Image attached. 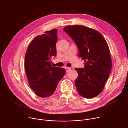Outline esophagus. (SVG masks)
I'll return each instance as SVG.
<instances>
[{"label": "esophagus", "mask_w": 128, "mask_h": 128, "mask_svg": "<svg viewBox=\"0 0 128 128\" xmlns=\"http://www.w3.org/2000/svg\"><path fill=\"white\" fill-rule=\"evenodd\" d=\"M65 70H66V73H67V72H69V71L71 70V68H69V67H66V68H65Z\"/></svg>", "instance_id": "obj_1"}]
</instances>
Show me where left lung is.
Returning a JSON list of instances; mask_svg holds the SVG:
<instances>
[{
    "instance_id": "8db88e82",
    "label": "left lung",
    "mask_w": 128,
    "mask_h": 128,
    "mask_svg": "<svg viewBox=\"0 0 128 128\" xmlns=\"http://www.w3.org/2000/svg\"><path fill=\"white\" fill-rule=\"evenodd\" d=\"M74 40L84 68H76L78 77L75 84L78 94L90 99L100 94L112 70L109 47L98 31L82 25L67 26L63 29Z\"/></svg>"
}]
</instances>
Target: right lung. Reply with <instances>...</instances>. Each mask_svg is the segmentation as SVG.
<instances>
[{"instance_id": "obj_1", "label": "right lung", "mask_w": 128, "mask_h": 128, "mask_svg": "<svg viewBox=\"0 0 128 128\" xmlns=\"http://www.w3.org/2000/svg\"><path fill=\"white\" fill-rule=\"evenodd\" d=\"M38 35L29 44L25 56V69L30 86L38 96L46 98L55 91L65 70L51 64L57 54V30L54 29Z\"/></svg>"}]
</instances>
